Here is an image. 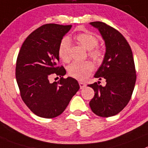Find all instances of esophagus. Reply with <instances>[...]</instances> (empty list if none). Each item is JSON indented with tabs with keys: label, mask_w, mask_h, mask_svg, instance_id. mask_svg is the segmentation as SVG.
<instances>
[{
	"label": "esophagus",
	"mask_w": 148,
	"mask_h": 148,
	"mask_svg": "<svg viewBox=\"0 0 148 148\" xmlns=\"http://www.w3.org/2000/svg\"><path fill=\"white\" fill-rule=\"evenodd\" d=\"M79 87H80L81 89L84 88L86 86V84L84 83V82H79Z\"/></svg>",
	"instance_id": "esophagus-1"
}]
</instances>
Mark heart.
I'll use <instances>...</instances> for the list:
<instances>
[{
	"mask_svg": "<svg viewBox=\"0 0 148 148\" xmlns=\"http://www.w3.org/2000/svg\"><path fill=\"white\" fill-rule=\"evenodd\" d=\"M75 39L83 46L89 50L88 54L94 60H99L102 57L100 51L94 48L98 45V40L95 36L90 33H80L75 36ZM70 40L69 38H64L61 40L58 49V54L62 60L68 62L70 59L69 56ZM94 70V65L89 61L78 62L75 61L68 67V72L71 77L75 79L83 80L86 79Z\"/></svg>",
	"mask_w": 148,
	"mask_h": 148,
	"instance_id": "1",
	"label": "heart"
}]
</instances>
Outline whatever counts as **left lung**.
Masks as SVG:
<instances>
[{
	"mask_svg": "<svg viewBox=\"0 0 148 148\" xmlns=\"http://www.w3.org/2000/svg\"><path fill=\"white\" fill-rule=\"evenodd\" d=\"M90 25L98 29L105 41L103 61L94 77L105 79L106 85L102 86L98 81L88 86L95 92L89 106L97 116H112L127 106L134 91L136 75L133 53L125 38L115 29L99 21Z\"/></svg>",
	"mask_w": 148,
	"mask_h": 148,
	"instance_id": "left-lung-1",
	"label": "left lung"
}]
</instances>
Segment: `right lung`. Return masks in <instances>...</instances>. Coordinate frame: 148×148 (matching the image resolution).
<instances>
[{
  "label": "right lung",
  "instance_id": "right-lung-1",
  "mask_svg": "<svg viewBox=\"0 0 148 148\" xmlns=\"http://www.w3.org/2000/svg\"><path fill=\"white\" fill-rule=\"evenodd\" d=\"M71 26L54 23L40 26L26 38L18 54L15 76L21 98L38 116L60 115L79 89L75 79L62 77L66 69L57 66L60 43ZM52 75L61 78L52 84L49 81Z\"/></svg>",
  "mask_w": 148,
  "mask_h": 148
}]
</instances>
